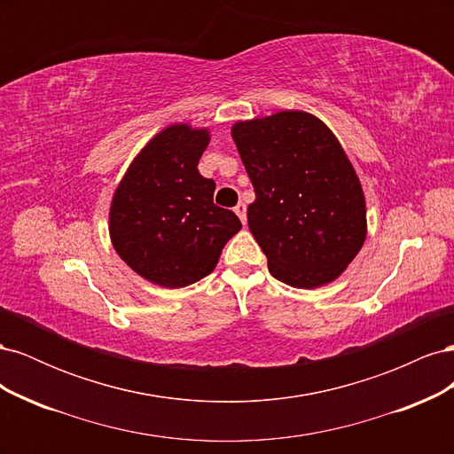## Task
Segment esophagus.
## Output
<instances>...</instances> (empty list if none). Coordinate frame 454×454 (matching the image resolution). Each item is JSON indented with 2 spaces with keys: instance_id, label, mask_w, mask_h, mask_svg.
<instances>
[{
  "instance_id": "obj_1",
  "label": "esophagus",
  "mask_w": 454,
  "mask_h": 454,
  "mask_svg": "<svg viewBox=\"0 0 454 454\" xmlns=\"http://www.w3.org/2000/svg\"><path fill=\"white\" fill-rule=\"evenodd\" d=\"M235 214L240 217L242 225H246V204H244V202H239V204L235 206Z\"/></svg>"
}]
</instances>
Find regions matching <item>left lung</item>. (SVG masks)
<instances>
[{"label": "left lung", "instance_id": "8db88e82", "mask_svg": "<svg viewBox=\"0 0 454 454\" xmlns=\"http://www.w3.org/2000/svg\"><path fill=\"white\" fill-rule=\"evenodd\" d=\"M231 136L255 191L248 227L272 277L303 290L337 280L367 237L364 189L337 136L301 109L237 121Z\"/></svg>", "mask_w": 454, "mask_h": 454}]
</instances>
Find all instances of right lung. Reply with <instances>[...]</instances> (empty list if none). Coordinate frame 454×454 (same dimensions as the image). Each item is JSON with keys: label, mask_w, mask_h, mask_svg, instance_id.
<instances>
[{"label": "right lung", "mask_w": 454, "mask_h": 454, "mask_svg": "<svg viewBox=\"0 0 454 454\" xmlns=\"http://www.w3.org/2000/svg\"><path fill=\"white\" fill-rule=\"evenodd\" d=\"M210 130L174 122L132 159L109 204V239L117 255L147 282L185 287L208 277L225 244L242 229L214 204V180L199 160Z\"/></svg>", "instance_id": "add662e5"}]
</instances>
